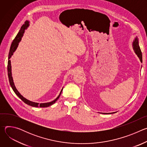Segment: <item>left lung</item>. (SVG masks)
Returning <instances> with one entry per match:
<instances>
[{"instance_id": "1", "label": "left lung", "mask_w": 147, "mask_h": 147, "mask_svg": "<svg viewBox=\"0 0 147 147\" xmlns=\"http://www.w3.org/2000/svg\"><path fill=\"white\" fill-rule=\"evenodd\" d=\"M133 47H134V49L136 53V54L138 55V57L140 58L141 61H142V52L141 51L140 49V46L138 45V38H136L135 40L133 42ZM111 113H103V114H111Z\"/></svg>"}]
</instances>
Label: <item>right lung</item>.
Listing matches in <instances>:
<instances>
[{
  "instance_id": "1",
  "label": "right lung",
  "mask_w": 147,
  "mask_h": 147,
  "mask_svg": "<svg viewBox=\"0 0 147 147\" xmlns=\"http://www.w3.org/2000/svg\"><path fill=\"white\" fill-rule=\"evenodd\" d=\"M29 22H26L25 24H23L22 26V27H21V29L20 30V31L18 32V33L17 34V35H16V36L15 37V38L14 39V40L12 42V44L11 45L10 47V51H9V59L11 57V55L13 54V52L16 51L18 43L20 42V41L21 40V39H22V37L23 36V34L24 32L25 29L27 28V27L29 25ZM11 62L10 60H8V65H7V73H8V77H9V82H10V84L13 89V90L14 91V92H15V94L21 99H22L25 103L28 105L30 106L31 107H41V108H45V107H48L49 106H51L52 105L54 104L56 101L59 99V96L61 95V93L62 92L63 88L61 90L59 96L53 101L51 102H48V103H40L39 104L38 103H35V102H33L31 101H30L28 100H27V99H26L25 98H24L22 95H21L19 92L17 91V90L16 89L14 84V82H13V77L11 76Z\"/></svg>"
}]
</instances>
